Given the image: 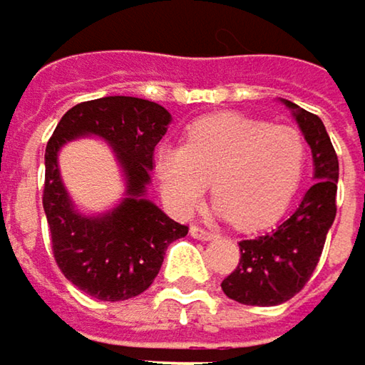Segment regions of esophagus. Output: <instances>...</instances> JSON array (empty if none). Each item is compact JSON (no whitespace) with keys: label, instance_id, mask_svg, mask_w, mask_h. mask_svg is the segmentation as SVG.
Returning a JSON list of instances; mask_svg holds the SVG:
<instances>
[{"label":"esophagus","instance_id":"obj_1","mask_svg":"<svg viewBox=\"0 0 365 365\" xmlns=\"http://www.w3.org/2000/svg\"><path fill=\"white\" fill-rule=\"evenodd\" d=\"M190 235H192L194 239H202V241H209V239H213V237H215V232H213V230L202 228V226H196V224L190 228Z\"/></svg>","mask_w":365,"mask_h":365}]
</instances>
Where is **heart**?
Wrapping results in <instances>:
<instances>
[{
	"label": "heart",
	"mask_w": 365,
	"mask_h": 365,
	"mask_svg": "<svg viewBox=\"0 0 365 365\" xmlns=\"http://www.w3.org/2000/svg\"><path fill=\"white\" fill-rule=\"evenodd\" d=\"M307 165L304 137L285 124L241 113H215L187 126L182 148H163L156 171L180 215L202 198L207 182L215 209L241 228H259L283 213Z\"/></svg>",
	"instance_id": "obj_1"
}]
</instances>
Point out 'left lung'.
<instances>
[{
    "mask_svg": "<svg viewBox=\"0 0 365 365\" xmlns=\"http://www.w3.org/2000/svg\"><path fill=\"white\" fill-rule=\"evenodd\" d=\"M315 158V180L296 209L272 230L239 243L237 268L222 281L228 298L252 307H277L294 298L313 277L336 217L338 156L319 115L285 101Z\"/></svg>",
    "mask_w": 365,
    "mask_h": 365,
    "instance_id": "left-lung-1",
    "label": "left lung"
}]
</instances>
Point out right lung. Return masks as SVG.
Instances as JSON below:
<instances>
[{
	"instance_id": "1",
	"label": "right lung",
	"mask_w": 365,
	"mask_h": 365,
	"mask_svg": "<svg viewBox=\"0 0 365 365\" xmlns=\"http://www.w3.org/2000/svg\"><path fill=\"white\" fill-rule=\"evenodd\" d=\"M169 122L171 113L154 101L103 97L73 106L48 139L41 202L52 255L61 272L97 300L118 302L145 292L163 266L167 247L187 235V226L143 196L154 167V148ZM80 134L110 140L127 173L129 196L101 218L78 214L58 178V148Z\"/></svg>"
}]
</instances>
